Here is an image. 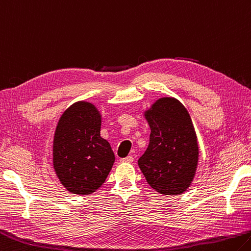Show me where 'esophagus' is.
<instances>
[{
    "mask_svg": "<svg viewBox=\"0 0 251 251\" xmlns=\"http://www.w3.org/2000/svg\"><path fill=\"white\" fill-rule=\"evenodd\" d=\"M121 161L122 162H133L134 161V157L133 156H128V157H126V158L121 159Z\"/></svg>",
    "mask_w": 251,
    "mask_h": 251,
    "instance_id": "obj_1",
    "label": "esophagus"
}]
</instances>
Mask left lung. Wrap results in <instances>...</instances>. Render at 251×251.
I'll use <instances>...</instances> for the list:
<instances>
[{"mask_svg":"<svg viewBox=\"0 0 251 251\" xmlns=\"http://www.w3.org/2000/svg\"><path fill=\"white\" fill-rule=\"evenodd\" d=\"M150 129L148 148L138 166L148 184L165 195L183 193L193 180L199 148L192 123L183 105L163 98L146 112Z\"/></svg>","mask_w":251,"mask_h":251,"instance_id":"left-lung-1","label":"left lung"}]
</instances>
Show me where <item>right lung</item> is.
Listing matches in <instances>:
<instances>
[{"mask_svg":"<svg viewBox=\"0 0 251 251\" xmlns=\"http://www.w3.org/2000/svg\"><path fill=\"white\" fill-rule=\"evenodd\" d=\"M100 130L101 117L88 102L75 103L59 120L53 139V168L71 193L95 192L112 169L115 156Z\"/></svg>","mask_w":251,"mask_h":251,"instance_id":"obj_1","label":"right lung"}]
</instances>
